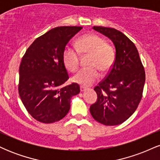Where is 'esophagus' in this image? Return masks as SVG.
Here are the masks:
<instances>
[{"label": "esophagus", "instance_id": "obj_1", "mask_svg": "<svg viewBox=\"0 0 160 160\" xmlns=\"http://www.w3.org/2000/svg\"><path fill=\"white\" fill-rule=\"evenodd\" d=\"M86 89H87V88H86V87H84V86H80V91H81V92L86 91Z\"/></svg>", "mask_w": 160, "mask_h": 160}]
</instances>
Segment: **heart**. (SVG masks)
Returning a JSON list of instances; mask_svg holds the SVG:
<instances>
[{
    "instance_id": "1",
    "label": "heart",
    "mask_w": 160,
    "mask_h": 160,
    "mask_svg": "<svg viewBox=\"0 0 160 160\" xmlns=\"http://www.w3.org/2000/svg\"><path fill=\"white\" fill-rule=\"evenodd\" d=\"M76 48L66 47L62 60L66 68L74 72L80 65V54L89 55V67L80 69L72 78V81L80 85L90 86L100 77L99 71L107 72L114 62L116 51L113 46L95 34H87L78 38Z\"/></svg>"
}]
</instances>
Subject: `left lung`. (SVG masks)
Returning a JSON list of instances; mask_svg holds the SVG:
<instances>
[{
  "label": "left lung",
  "instance_id": "1",
  "mask_svg": "<svg viewBox=\"0 0 160 160\" xmlns=\"http://www.w3.org/2000/svg\"><path fill=\"white\" fill-rule=\"evenodd\" d=\"M92 28L113 41L116 56L109 73L94 88L98 98L89 111L100 123L117 126L128 120L140 103L145 82L144 68L136 47L123 33L113 28Z\"/></svg>",
  "mask_w": 160,
  "mask_h": 160
}]
</instances>
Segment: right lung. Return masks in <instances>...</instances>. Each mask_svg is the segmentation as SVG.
Masks as SVG:
<instances>
[{
  "instance_id": "add662e5",
  "label": "right lung",
  "mask_w": 160,
  "mask_h": 160,
  "mask_svg": "<svg viewBox=\"0 0 160 160\" xmlns=\"http://www.w3.org/2000/svg\"><path fill=\"white\" fill-rule=\"evenodd\" d=\"M82 28H54L37 38L22 58L19 96L27 111L40 122L52 123L64 118L71 98L80 92L75 82L62 86L69 79L62 54L66 44Z\"/></svg>"
}]
</instances>
